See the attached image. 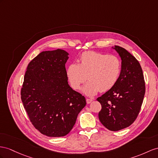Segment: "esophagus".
<instances>
[{
    "label": "esophagus",
    "mask_w": 158,
    "mask_h": 158,
    "mask_svg": "<svg viewBox=\"0 0 158 158\" xmlns=\"http://www.w3.org/2000/svg\"><path fill=\"white\" fill-rule=\"evenodd\" d=\"M86 102H87V104H89V103H91L93 102V99H92L87 98V99H86Z\"/></svg>",
    "instance_id": "obj_1"
}]
</instances>
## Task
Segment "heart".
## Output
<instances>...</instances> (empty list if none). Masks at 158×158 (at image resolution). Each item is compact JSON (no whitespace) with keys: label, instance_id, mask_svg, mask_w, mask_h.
Returning <instances> with one entry per match:
<instances>
[{"label":"heart","instance_id":"obj_1","mask_svg":"<svg viewBox=\"0 0 158 158\" xmlns=\"http://www.w3.org/2000/svg\"><path fill=\"white\" fill-rule=\"evenodd\" d=\"M80 63L69 65L67 74L71 87L79 89L81 85L89 80L83 88L87 95L106 92L118 82L121 71L119 59L115 55H108L96 51L84 52L80 56Z\"/></svg>","mask_w":158,"mask_h":158}]
</instances>
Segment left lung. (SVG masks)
Here are the masks:
<instances>
[{
	"instance_id": "obj_1",
	"label": "left lung",
	"mask_w": 158,
	"mask_h": 158,
	"mask_svg": "<svg viewBox=\"0 0 158 158\" xmlns=\"http://www.w3.org/2000/svg\"><path fill=\"white\" fill-rule=\"evenodd\" d=\"M121 59V71L115 85L97 100L102 105L99 119L110 131L129 127L137 118L145 92L142 69L135 56L115 46Z\"/></svg>"
}]
</instances>
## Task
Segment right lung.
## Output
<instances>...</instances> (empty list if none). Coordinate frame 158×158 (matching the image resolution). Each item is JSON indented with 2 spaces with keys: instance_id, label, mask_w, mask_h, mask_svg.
I'll use <instances>...</instances> for the list:
<instances>
[{
  "instance_id": "add662e5",
  "label": "right lung",
  "mask_w": 158,
  "mask_h": 158,
  "mask_svg": "<svg viewBox=\"0 0 158 158\" xmlns=\"http://www.w3.org/2000/svg\"><path fill=\"white\" fill-rule=\"evenodd\" d=\"M68 55L62 49L43 51L28 64L24 77V107L33 126L48 137L68 134L86 106L85 97L68 84Z\"/></svg>"
}]
</instances>
